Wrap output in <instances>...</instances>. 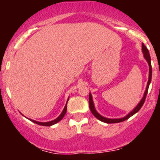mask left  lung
Listing matches in <instances>:
<instances>
[{"mask_svg":"<svg viewBox=\"0 0 160 160\" xmlns=\"http://www.w3.org/2000/svg\"><path fill=\"white\" fill-rule=\"evenodd\" d=\"M142 53L144 54V58L148 61V65H149V79H148V86H147V88L146 90H145V93H144V95L142 97V98L141 99L140 102L138 103V106L135 107L134 110H133L131 112H130L129 114L125 116L124 118H107L105 117H102V115H100L97 111H95V109H94V102H93V100H92V96L91 94H90L89 95V107H90V110L91 111L93 114H94V116H95L96 118H98V120L102 121L103 122H107V123H116V122H123L125 120L128 119L130 117H131L132 115L135 114V113L138 112L139 110L141 109V107H142L143 105L144 102H145V99H146V97H147V94H148V88H149V85L151 83V81H152V63H151V57H150V54H149V51H148V48L145 46L144 44H142Z\"/></svg>","mask_w":160,"mask_h":160,"instance_id":"8db88e82","label":"left lung"}]
</instances>
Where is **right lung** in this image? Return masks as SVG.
<instances>
[{
    "mask_svg": "<svg viewBox=\"0 0 160 160\" xmlns=\"http://www.w3.org/2000/svg\"><path fill=\"white\" fill-rule=\"evenodd\" d=\"M66 110H67V105H66V107H65L64 110H63V111H62V114H61L60 115H59V116L57 118H56V119L53 120V121H50V122H37V121H34V120H31V121L34 122V123L38 124V125L46 126V127H49V126H52V125H53V124H56V123H57V122H58L59 121H61V120L62 119V118H63V117H64V115H65V114H66Z\"/></svg>",
    "mask_w": 160,
    "mask_h": 160,
    "instance_id": "1",
    "label": "right lung"
}]
</instances>
